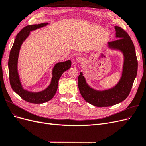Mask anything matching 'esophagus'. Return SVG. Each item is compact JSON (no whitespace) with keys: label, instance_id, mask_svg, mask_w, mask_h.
Returning <instances> with one entry per match:
<instances>
[{"label":"esophagus","instance_id":"esophagus-1","mask_svg":"<svg viewBox=\"0 0 146 146\" xmlns=\"http://www.w3.org/2000/svg\"><path fill=\"white\" fill-rule=\"evenodd\" d=\"M84 60H85V59H84V58L82 56H79V57H78L77 59V62L79 63H80V64H82L84 62Z\"/></svg>","mask_w":146,"mask_h":146}]
</instances>
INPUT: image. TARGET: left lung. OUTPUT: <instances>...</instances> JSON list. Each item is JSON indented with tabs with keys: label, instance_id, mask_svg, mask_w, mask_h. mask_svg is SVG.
I'll return each instance as SVG.
<instances>
[{
	"label": "left lung",
	"instance_id": "obj_1",
	"mask_svg": "<svg viewBox=\"0 0 146 146\" xmlns=\"http://www.w3.org/2000/svg\"><path fill=\"white\" fill-rule=\"evenodd\" d=\"M114 28L118 39L108 42V46L121 50L124 56L122 76L117 85L108 90L96 91L88 85L82 72L78 78L79 91L83 98L98 107H110L124 100L130 94L138 71V60L133 41L125 30L118 26Z\"/></svg>",
	"mask_w": 146,
	"mask_h": 146
}]
</instances>
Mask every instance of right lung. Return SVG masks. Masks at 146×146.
I'll return each mask as SVG.
<instances>
[{
  "instance_id": "right-lung-1",
  "label": "right lung",
  "mask_w": 146,
  "mask_h": 146,
  "mask_svg": "<svg viewBox=\"0 0 146 146\" xmlns=\"http://www.w3.org/2000/svg\"><path fill=\"white\" fill-rule=\"evenodd\" d=\"M47 23L39 24L29 25L22 29L16 35L14 44L11 49L8 59V70L10 85L13 90L24 100L33 104H42L52 99L56 93L58 85V80L63 73L69 69L71 66V61L68 60L55 64L53 69V77L50 85L45 90L38 92H30L23 89L17 72V60L21 46L27 38L30 31L36 30L47 25Z\"/></svg>"
}]
</instances>
